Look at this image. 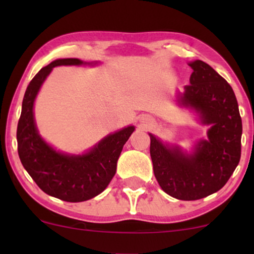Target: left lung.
Segmentation results:
<instances>
[{
  "instance_id": "1",
  "label": "left lung",
  "mask_w": 254,
  "mask_h": 254,
  "mask_svg": "<svg viewBox=\"0 0 254 254\" xmlns=\"http://www.w3.org/2000/svg\"><path fill=\"white\" fill-rule=\"evenodd\" d=\"M190 84L180 97L204 124H210L208 139L197 144L192 155L168 148L150 136L154 174L161 189L182 200H196L217 192L228 182L241 156L243 122L230 84L203 61L190 63Z\"/></svg>"
}]
</instances>
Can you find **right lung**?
Listing matches in <instances>:
<instances>
[{"instance_id": "obj_1", "label": "right lung", "mask_w": 254, "mask_h": 254, "mask_svg": "<svg viewBox=\"0 0 254 254\" xmlns=\"http://www.w3.org/2000/svg\"><path fill=\"white\" fill-rule=\"evenodd\" d=\"M77 58L56 60L44 66L32 78L22 100L17 123V153L32 179L45 193L65 202H83L98 196L116 174L118 157L135 127H127L105 137L83 155H65L52 149L38 133L33 118V103L38 90L52 68L57 65H80Z\"/></svg>"}]
</instances>
